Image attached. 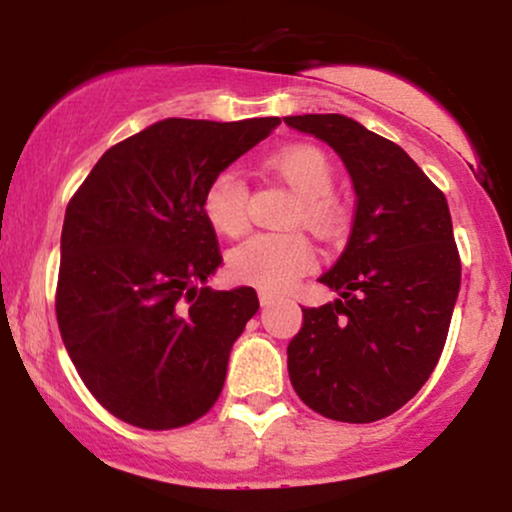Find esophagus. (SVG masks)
I'll return each mask as SVG.
<instances>
[{
	"mask_svg": "<svg viewBox=\"0 0 512 512\" xmlns=\"http://www.w3.org/2000/svg\"><path fill=\"white\" fill-rule=\"evenodd\" d=\"M257 298H260L262 305H269V303L276 301V296L272 291H260V293H257Z\"/></svg>",
	"mask_w": 512,
	"mask_h": 512,
	"instance_id": "34e87169",
	"label": "esophagus"
}]
</instances>
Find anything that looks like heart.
<instances>
[{
    "label": "heart",
    "instance_id": "1",
    "mask_svg": "<svg viewBox=\"0 0 512 512\" xmlns=\"http://www.w3.org/2000/svg\"><path fill=\"white\" fill-rule=\"evenodd\" d=\"M272 168L298 195L291 223H308L327 236L342 226L344 209L334 195V168L325 151L310 144L289 146L272 158ZM202 211L221 236L238 238L248 231L250 190L236 170H221L209 180ZM315 264L317 252L303 233H262L231 250L228 274L240 284L284 291Z\"/></svg>",
    "mask_w": 512,
    "mask_h": 512
}]
</instances>
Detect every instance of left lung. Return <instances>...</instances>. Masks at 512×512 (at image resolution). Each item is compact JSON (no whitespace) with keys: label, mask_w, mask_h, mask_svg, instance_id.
Returning <instances> with one entry per match:
<instances>
[{"label":"left lung","mask_w":512,"mask_h":512,"mask_svg":"<svg viewBox=\"0 0 512 512\" xmlns=\"http://www.w3.org/2000/svg\"><path fill=\"white\" fill-rule=\"evenodd\" d=\"M284 122L330 144L356 190L349 243L320 276L342 298L303 308L289 378L317 414L370 424L404 407L443 354L462 276L450 209L404 149L351 117Z\"/></svg>","instance_id":"1"}]
</instances>
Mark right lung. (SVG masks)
Returning a JSON list of instances; mask_svg holds the SVG:
<instances>
[{"mask_svg":"<svg viewBox=\"0 0 512 512\" xmlns=\"http://www.w3.org/2000/svg\"><path fill=\"white\" fill-rule=\"evenodd\" d=\"M279 122L168 117L110 146L69 199L57 325L84 385L125 424L170 431L219 399L260 301L250 286L197 289L223 262L202 197Z\"/></svg>","mask_w":512,"mask_h":512,"instance_id":"1","label":"right lung"}]
</instances>
